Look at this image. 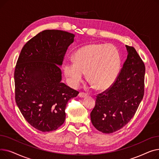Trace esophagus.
Listing matches in <instances>:
<instances>
[{
  "label": "esophagus",
  "instance_id": "esophagus-1",
  "mask_svg": "<svg viewBox=\"0 0 159 159\" xmlns=\"http://www.w3.org/2000/svg\"><path fill=\"white\" fill-rule=\"evenodd\" d=\"M87 96H88V95L86 93H84L83 92H80L79 93V97L80 98H85V97H87Z\"/></svg>",
  "mask_w": 159,
  "mask_h": 159
}]
</instances>
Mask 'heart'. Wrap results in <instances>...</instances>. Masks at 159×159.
<instances>
[{
	"label": "heart",
	"instance_id": "obj_1",
	"mask_svg": "<svg viewBox=\"0 0 159 159\" xmlns=\"http://www.w3.org/2000/svg\"><path fill=\"white\" fill-rule=\"evenodd\" d=\"M74 61L66 62L64 71L70 84L77 87L86 73L88 80L100 91L110 88L118 77L120 57L112 45L89 44L79 48L73 55Z\"/></svg>",
	"mask_w": 159,
	"mask_h": 159
}]
</instances>
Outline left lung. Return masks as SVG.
<instances>
[{"label":"left lung","instance_id":"1","mask_svg":"<svg viewBox=\"0 0 159 159\" xmlns=\"http://www.w3.org/2000/svg\"><path fill=\"white\" fill-rule=\"evenodd\" d=\"M128 56L111 87L97 96L90 113L94 127L104 133L119 130L130 121L143 100L145 66L133 47L126 45Z\"/></svg>","mask_w":159,"mask_h":159}]
</instances>
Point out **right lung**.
Returning <instances> with one entry per match:
<instances>
[{
  "label": "right lung",
  "mask_w": 159,
  "mask_h": 159,
  "mask_svg": "<svg viewBox=\"0 0 159 159\" xmlns=\"http://www.w3.org/2000/svg\"><path fill=\"white\" fill-rule=\"evenodd\" d=\"M75 35L61 30L40 32L22 48L15 67V101L24 119L43 132L59 128L69 100L79 94L62 82L65 53Z\"/></svg>",
  "instance_id": "add662e5"
}]
</instances>
